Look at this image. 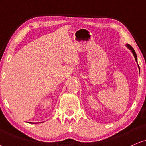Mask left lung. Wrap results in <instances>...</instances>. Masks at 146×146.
Returning a JSON list of instances; mask_svg holds the SVG:
<instances>
[{
  "instance_id": "8db88e82",
  "label": "left lung",
  "mask_w": 146,
  "mask_h": 146,
  "mask_svg": "<svg viewBox=\"0 0 146 146\" xmlns=\"http://www.w3.org/2000/svg\"><path fill=\"white\" fill-rule=\"evenodd\" d=\"M127 46L129 48V49L131 50V52H132L133 54V55H134V57H135V61H136V62H137V58L136 53H135V50L133 49V48L132 46H131V45H129V44H127Z\"/></svg>"
}]
</instances>
